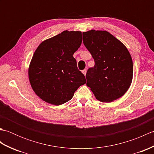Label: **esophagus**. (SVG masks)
I'll return each instance as SVG.
<instances>
[{"mask_svg": "<svg viewBox=\"0 0 154 154\" xmlns=\"http://www.w3.org/2000/svg\"><path fill=\"white\" fill-rule=\"evenodd\" d=\"M82 73L84 74V75H86V73H87V70L86 69H84L82 71Z\"/></svg>", "mask_w": 154, "mask_h": 154, "instance_id": "esophagus-1", "label": "esophagus"}]
</instances>
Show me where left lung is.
<instances>
[{
	"label": "left lung",
	"instance_id": "left-lung-1",
	"mask_svg": "<svg viewBox=\"0 0 154 154\" xmlns=\"http://www.w3.org/2000/svg\"><path fill=\"white\" fill-rule=\"evenodd\" d=\"M83 44L94 61L87 70V85L97 99L110 103L123 96L131 85L133 63L125 45L106 31L83 32Z\"/></svg>",
	"mask_w": 154,
	"mask_h": 154
}]
</instances>
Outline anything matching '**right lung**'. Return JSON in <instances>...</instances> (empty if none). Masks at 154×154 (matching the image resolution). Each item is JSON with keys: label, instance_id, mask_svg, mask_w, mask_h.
<instances>
[{"label": "right lung", "instance_id": "add662e5", "mask_svg": "<svg viewBox=\"0 0 154 154\" xmlns=\"http://www.w3.org/2000/svg\"><path fill=\"white\" fill-rule=\"evenodd\" d=\"M81 42V32L65 30L38 47L28 75L32 89L40 99L60 105L71 100L78 88L86 83L73 56Z\"/></svg>", "mask_w": 154, "mask_h": 154}]
</instances>
